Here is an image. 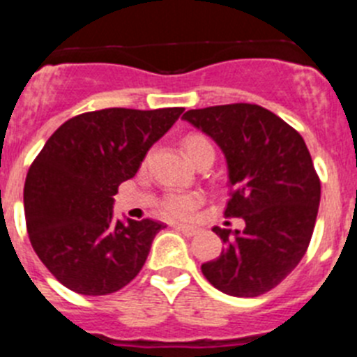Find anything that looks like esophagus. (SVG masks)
Returning <instances> with one entry per match:
<instances>
[{"label": "esophagus", "mask_w": 357, "mask_h": 357, "mask_svg": "<svg viewBox=\"0 0 357 357\" xmlns=\"http://www.w3.org/2000/svg\"><path fill=\"white\" fill-rule=\"evenodd\" d=\"M175 229L178 230V232H182L184 236H197L198 232H200V229L193 225H175Z\"/></svg>", "instance_id": "34e87169"}]
</instances>
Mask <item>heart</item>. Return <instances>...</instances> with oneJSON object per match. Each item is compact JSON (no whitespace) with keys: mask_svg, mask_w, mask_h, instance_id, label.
Here are the masks:
<instances>
[{"mask_svg":"<svg viewBox=\"0 0 357 357\" xmlns=\"http://www.w3.org/2000/svg\"><path fill=\"white\" fill-rule=\"evenodd\" d=\"M184 150L191 162H195L204 153L214 155L213 143L200 134H189L184 139ZM200 204L202 198L195 193H169L160 202V211L164 216L173 218V220H184L191 216Z\"/></svg>","mask_w":357,"mask_h":357,"instance_id":"obj_1","label":"heart"}]
</instances>
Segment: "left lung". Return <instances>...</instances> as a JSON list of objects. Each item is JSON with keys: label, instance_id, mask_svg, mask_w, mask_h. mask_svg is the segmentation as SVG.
<instances>
[{"label": "left lung", "instance_id": "left-lung-1", "mask_svg": "<svg viewBox=\"0 0 357 357\" xmlns=\"http://www.w3.org/2000/svg\"><path fill=\"white\" fill-rule=\"evenodd\" d=\"M185 121L222 148L229 168L227 218H243V232L214 227L225 248L202 264L220 291L259 296L301 263L313 236L320 178L302 135L254 103L188 110Z\"/></svg>", "mask_w": 357, "mask_h": 357}]
</instances>
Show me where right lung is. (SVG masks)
Masks as SVG:
<instances>
[{
    "mask_svg": "<svg viewBox=\"0 0 357 357\" xmlns=\"http://www.w3.org/2000/svg\"><path fill=\"white\" fill-rule=\"evenodd\" d=\"M182 112V107L84 112L56 128L31 162L24 182L28 238L66 288L109 295L141 272L164 223L119 222L112 197Z\"/></svg>",
    "mask_w": 357,
    "mask_h": 357,
    "instance_id": "add662e5",
    "label": "right lung"
}]
</instances>
